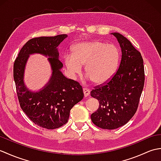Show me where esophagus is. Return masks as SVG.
Masks as SVG:
<instances>
[{
	"mask_svg": "<svg viewBox=\"0 0 161 161\" xmlns=\"http://www.w3.org/2000/svg\"><path fill=\"white\" fill-rule=\"evenodd\" d=\"M83 92H84V95L85 97H88L90 94V90H88V88H83Z\"/></svg>",
	"mask_w": 161,
	"mask_h": 161,
	"instance_id": "34e87169",
	"label": "esophagus"
}]
</instances>
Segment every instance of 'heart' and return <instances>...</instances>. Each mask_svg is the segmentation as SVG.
Wrapping results in <instances>:
<instances>
[{"mask_svg": "<svg viewBox=\"0 0 161 161\" xmlns=\"http://www.w3.org/2000/svg\"><path fill=\"white\" fill-rule=\"evenodd\" d=\"M72 54L64 56L66 69L71 75L80 74L85 65V73L95 84L108 82L119 64L120 53L117 47L99 40L77 43L72 47Z\"/></svg>", "mask_w": 161, "mask_h": 161, "instance_id": "b5f03b06", "label": "heart"}]
</instances>
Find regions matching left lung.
<instances>
[{
	"label": "left lung",
	"mask_w": 161,
	"mask_h": 161,
	"mask_svg": "<svg viewBox=\"0 0 161 161\" xmlns=\"http://www.w3.org/2000/svg\"><path fill=\"white\" fill-rule=\"evenodd\" d=\"M122 52L120 64L111 80L91 91L99 108L91 115L92 122L103 129H115L126 124L138 108L144 87L145 70L141 53L121 34L113 32Z\"/></svg>",
	"instance_id": "left-lung-1"
}]
</instances>
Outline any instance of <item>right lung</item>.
Listing matches in <instances>:
<instances>
[{
    "label": "right lung",
    "mask_w": 161,
    "mask_h": 161,
    "mask_svg": "<svg viewBox=\"0 0 161 161\" xmlns=\"http://www.w3.org/2000/svg\"><path fill=\"white\" fill-rule=\"evenodd\" d=\"M67 36L59 35L29 40L20 50L14 64V80L20 107L35 124L47 129L66 124L71 108L84 97L80 84L66 78L61 71L63 64L59 59L58 46ZM35 53L48 57L52 72L45 86L34 92L26 87L24 75L29 56Z\"/></svg>",
    "instance_id": "1"
}]
</instances>
